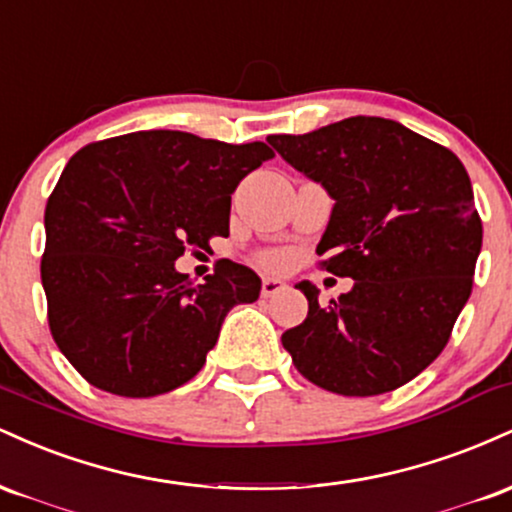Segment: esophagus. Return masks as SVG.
<instances>
[{"instance_id":"1","label":"esophagus","mask_w":512,"mask_h":512,"mask_svg":"<svg viewBox=\"0 0 512 512\" xmlns=\"http://www.w3.org/2000/svg\"><path fill=\"white\" fill-rule=\"evenodd\" d=\"M284 289H286V284L281 279H274V276H267V279H262V296L264 298H272Z\"/></svg>"}]
</instances>
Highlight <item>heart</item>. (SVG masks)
Returning a JSON list of instances; mask_svg holds the SVG:
<instances>
[{
	"label": "heart",
	"instance_id": "1",
	"mask_svg": "<svg viewBox=\"0 0 512 512\" xmlns=\"http://www.w3.org/2000/svg\"><path fill=\"white\" fill-rule=\"evenodd\" d=\"M262 262H264V264H272V267H276V264L284 262V255H281V252H264Z\"/></svg>",
	"mask_w": 512,
	"mask_h": 512
}]
</instances>
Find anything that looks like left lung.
Masks as SVG:
<instances>
[{
  "label": "left lung",
  "mask_w": 512,
  "mask_h": 512,
  "mask_svg": "<svg viewBox=\"0 0 512 512\" xmlns=\"http://www.w3.org/2000/svg\"><path fill=\"white\" fill-rule=\"evenodd\" d=\"M286 163L334 199L317 255L354 279L281 334L303 378L344 397L392 392L431 366L472 293L481 219L462 161L385 117H346L308 134H272Z\"/></svg>",
  "instance_id": "left-lung-1"
}]
</instances>
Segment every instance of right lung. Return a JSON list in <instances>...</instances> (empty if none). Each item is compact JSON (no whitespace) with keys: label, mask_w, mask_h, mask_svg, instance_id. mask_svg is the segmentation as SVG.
Listing matches in <instances>:
<instances>
[{"label":"right lung","mask_w":512,"mask_h":512,"mask_svg":"<svg viewBox=\"0 0 512 512\" xmlns=\"http://www.w3.org/2000/svg\"><path fill=\"white\" fill-rule=\"evenodd\" d=\"M269 158L264 142L173 129L103 139L69 158L45 207L40 279L52 339L93 387L156 397L185 385L228 310L260 298L250 267L221 260L192 284L175 260L228 236L231 195Z\"/></svg>","instance_id":"obj_1"}]
</instances>
